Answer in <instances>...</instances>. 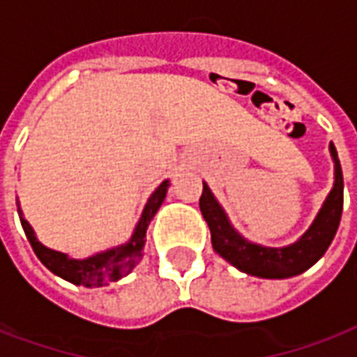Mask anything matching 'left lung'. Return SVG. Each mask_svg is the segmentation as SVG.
<instances>
[{"label":"left lung","instance_id":"obj_1","mask_svg":"<svg viewBox=\"0 0 357 357\" xmlns=\"http://www.w3.org/2000/svg\"><path fill=\"white\" fill-rule=\"evenodd\" d=\"M329 153L335 165L333 189L329 191L327 199L319 208L318 215L314 218L312 225L297 242L282 248L261 245L244 238L227 218L223 206L213 197L212 189L204 183L202 197H200V212L212 232L213 250L240 273L257 276V278L282 280L291 278L305 273L306 268L326 253V250L335 238L339 229L340 213H342V200H344V183H342V170H340L339 157L333 144H329Z\"/></svg>","mask_w":357,"mask_h":357}]
</instances>
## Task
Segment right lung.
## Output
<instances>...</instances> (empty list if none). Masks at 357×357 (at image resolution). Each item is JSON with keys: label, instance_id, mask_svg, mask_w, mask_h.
<instances>
[{"label": "right lung", "instance_id": "obj_1", "mask_svg": "<svg viewBox=\"0 0 357 357\" xmlns=\"http://www.w3.org/2000/svg\"><path fill=\"white\" fill-rule=\"evenodd\" d=\"M168 187H170V181L165 179L151 192V197L147 199V204H145L144 212L139 215V221L134 227V232H132L128 242L109 248L105 252L89 255L84 259H75V257H70L68 253L56 252V250H51V248L41 244L38 236H36V231L31 229L30 223L24 218L20 204H18V218H20L26 238L30 240L33 252L51 273L64 278L66 282L75 284V286H107L109 282H115V280L123 278L128 273H132V268L138 265L139 259L144 257L145 232H147V227L151 223V219L155 218V213L158 212V208L162 204V200L166 199Z\"/></svg>", "mask_w": 357, "mask_h": 357}]
</instances>
